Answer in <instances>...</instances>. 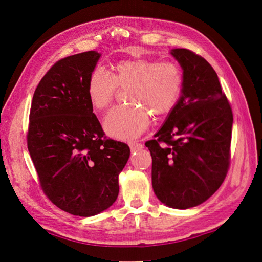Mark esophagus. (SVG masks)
<instances>
[{
    "mask_svg": "<svg viewBox=\"0 0 262 262\" xmlns=\"http://www.w3.org/2000/svg\"><path fill=\"white\" fill-rule=\"evenodd\" d=\"M129 147H130V150L132 151H137L140 150L143 148V144L137 143V142H129Z\"/></svg>",
    "mask_w": 262,
    "mask_h": 262,
    "instance_id": "1",
    "label": "esophagus"
}]
</instances>
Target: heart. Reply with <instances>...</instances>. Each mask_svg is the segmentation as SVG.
<instances>
[{"label":"heart","mask_w":262,"mask_h":262,"mask_svg":"<svg viewBox=\"0 0 262 262\" xmlns=\"http://www.w3.org/2000/svg\"><path fill=\"white\" fill-rule=\"evenodd\" d=\"M184 85L183 71L170 61L137 57L119 61L111 74L94 70L87 79L90 103L98 112L108 108L118 90L127 92V107H116L107 114L104 128L118 139L136 138L149 125V114L160 117L177 105Z\"/></svg>","instance_id":"b5f03b06"}]
</instances>
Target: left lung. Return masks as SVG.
Masks as SVG:
<instances>
[{"mask_svg": "<svg viewBox=\"0 0 262 262\" xmlns=\"http://www.w3.org/2000/svg\"><path fill=\"white\" fill-rule=\"evenodd\" d=\"M171 55L184 70L182 97L156 138L145 145L157 198L187 209L203 204L224 183L233 115L217 73L203 56L186 49L172 50Z\"/></svg>", "mask_w": 262, "mask_h": 262, "instance_id": "obj_1", "label": "left lung"}]
</instances>
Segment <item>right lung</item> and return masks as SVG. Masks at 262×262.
<instances>
[{
    "mask_svg": "<svg viewBox=\"0 0 262 262\" xmlns=\"http://www.w3.org/2000/svg\"><path fill=\"white\" fill-rule=\"evenodd\" d=\"M100 54L89 51L59 59L32 99L28 148L42 190L59 209L90 217L118 196V175L129 147L105 136L86 85Z\"/></svg>",
    "mask_w": 262,
    "mask_h": 262,
    "instance_id": "obj_1",
    "label": "right lung"
}]
</instances>
